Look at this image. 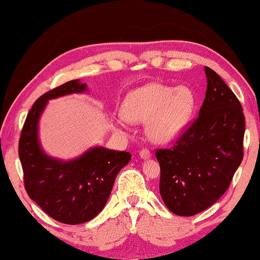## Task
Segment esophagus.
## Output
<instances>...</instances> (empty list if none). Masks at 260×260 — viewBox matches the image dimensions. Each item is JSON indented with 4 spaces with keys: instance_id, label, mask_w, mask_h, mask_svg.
I'll return each mask as SVG.
<instances>
[{
    "instance_id": "obj_1",
    "label": "esophagus",
    "mask_w": 260,
    "mask_h": 260,
    "mask_svg": "<svg viewBox=\"0 0 260 260\" xmlns=\"http://www.w3.org/2000/svg\"><path fill=\"white\" fill-rule=\"evenodd\" d=\"M140 156L143 159H147V158H150L151 157V152L148 150V149H142L140 151Z\"/></svg>"
}]
</instances>
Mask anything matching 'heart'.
Instances as JSON below:
<instances>
[{"mask_svg":"<svg viewBox=\"0 0 260 260\" xmlns=\"http://www.w3.org/2000/svg\"><path fill=\"white\" fill-rule=\"evenodd\" d=\"M193 110L194 95L189 88L154 83L130 92L122 112L127 122L147 123L145 134L151 142L167 144L180 136ZM117 123L122 125L120 120Z\"/></svg>","mask_w":260,"mask_h":260,"instance_id":"heart-1","label":"heart"}]
</instances>
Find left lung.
Masks as SVG:
<instances>
[{"label":"left lung","instance_id":"obj_1","mask_svg":"<svg viewBox=\"0 0 260 260\" xmlns=\"http://www.w3.org/2000/svg\"><path fill=\"white\" fill-rule=\"evenodd\" d=\"M207 90L195 122L170 149L156 150L159 193L170 212L198 214L219 200L243 161L245 117L225 81L205 67Z\"/></svg>","mask_w":260,"mask_h":260}]
</instances>
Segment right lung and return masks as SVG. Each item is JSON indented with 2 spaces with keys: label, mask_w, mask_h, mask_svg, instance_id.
<instances>
[{
  "label": "right lung",
  "mask_w": 260,
  "mask_h": 260,
  "mask_svg": "<svg viewBox=\"0 0 260 260\" xmlns=\"http://www.w3.org/2000/svg\"><path fill=\"white\" fill-rule=\"evenodd\" d=\"M87 91L79 79L42 94L31 106L19 142V156L28 197L56 221L77 225L90 221L105 207L117 174L130 152L93 147L79 157L62 161L48 156L39 141V120L48 101Z\"/></svg>",
  "instance_id": "obj_1"
}]
</instances>
